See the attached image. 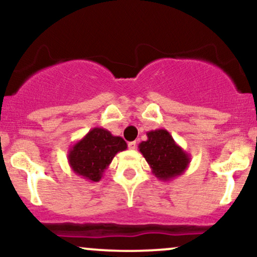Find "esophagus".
<instances>
[{
  "label": "esophagus",
  "mask_w": 257,
  "mask_h": 257,
  "mask_svg": "<svg viewBox=\"0 0 257 257\" xmlns=\"http://www.w3.org/2000/svg\"><path fill=\"white\" fill-rule=\"evenodd\" d=\"M128 147L131 150L137 149V141H131V143H128Z\"/></svg>",
  "instance_id": "esophagus-1"
}]
</instances>
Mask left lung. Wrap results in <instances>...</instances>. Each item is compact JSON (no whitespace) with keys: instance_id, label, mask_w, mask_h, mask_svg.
<instances>
[{"instance_id":"8db88e82","label":"left lung","mask_w":257,"mask_h":257,"mask_svg":"<svg viewBox=\"0 0 257 257\" xmlns=\"http://www.w3.org/2000/svg\"><path fill=\"white\" fill-rule=\"evenodd\" d=\"M139 151L149 163L153 175L163 181H172L184 174L191 162L190 155L175 143L166 129L147 132V140L139 144Z\"/></svg>"}]
</instances>
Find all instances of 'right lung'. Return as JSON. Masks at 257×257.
<instances>
[{
  "instance_id": "1",
  "label": "right lung",
  "mask_w": 257,
  "mask_h": 257,
  "mask_svg": "<svg viewBox=\"0 0 257 257\" xmlns=\"http://www.w3.org/2000/svg\"><path fill=\"white\" fill-rule=\"evenodd\" d=\"M126 150V143L104 128H93L73 144L67 155L73 173L88 181L98 182L118 152Z\"/></svg>"
}]
</instances>
